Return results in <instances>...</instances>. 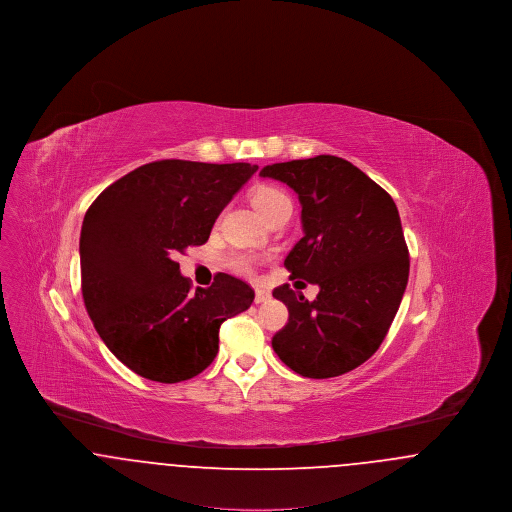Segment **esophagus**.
<instances>
[{"label": "esophagus", "mask_w": 512, "mask_h": 512, "mask_svg": "<svg viewBox=\"0 0 512 512\" xmlns=\"http://www.w3.org/2000/svg\"><path fill=\"white\" fill-rule=\"evenodd\" d=\"M267 301H270V293L267 292V290H255V303L257 305H261V303H267Z\"/></svg>", "instance_id": "1"}]
</instances>
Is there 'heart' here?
<instances>
[{"instance_id":"heart-1","label":"heart","mask_w":512,"mask_h":512,"mask_svg":"<svg viewBox=\"0 0 512 512\" xmlns=\"http://www.w3.org/2000/svg\"><path fill=\"white\" fill-rule=\"evenodd\" d=\"M253 205L263 215V219L267 220L268 217H272L274 213H278L282 209H292V199H290V195L278 188L263 186V188L255 190ZM226 265L234 272L251 274L255 270V257L247 255V253H232V255H228Z\"/></svg>"}]
</instances>
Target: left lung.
<instances>
[{"label":"left lung","instance_id":"left-lung-1","mask_svg":"<svg viewBox=\"0 0 512 512\" xmlns=\"http://www.w3.org/2000/svg\"><path fill=\"white\" fill-rule=\"evenodd\" d=\"M259 174L299 197L303 238L284 267L320 288L315 301L290 284L272 292L290 311L272 347L305 378L345 374L376 353L407 288L399 211L384 188L334 155L274 163Z\"/></svg>","mask_w":512,"mask_h":512}]
</instances>
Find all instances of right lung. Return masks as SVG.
<instances>
[{
    "instance_id": "right-lung-1",
    "label": "right lung",
    "mask_w": 512,
    "mask_h": 512,
    "mask_svg": "<svg viewBox=\"0 0 512 512\" xmlns=\"http://www.w3.org/2000/svg\"><path fill=\"white\" fill-rule=\"evenodd\" d=\"M257 169L153 161L113 182L86 211V311L109 351L142 378L176 384L203 372L219 353L220 324L253 303L255 292L224 272L192 292L174 255L209 240L220 211Z\"/></svg>"
}]
</instances>
